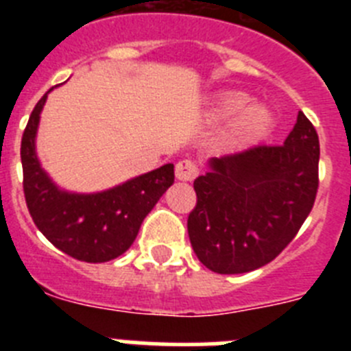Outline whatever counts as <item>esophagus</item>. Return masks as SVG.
I'll list each match as a JSON object with an SVG mask.
<instances>
[{
	"label": "esophagus",
	"instance_id": "esophagus-1",
	"mask_svg": "<svg viewBox=\"0 0 351 351\" xmlns=\"http://www.w3.org/2000/svg\"><path fill=\"white\" fill-rule=\"evenodd\" d=\"M198 176V165L191 160H181L176 165V178L179 181H193Z\"/></svg>",
	"mask_w": 351,
	"mask_h": 351
}]
</instances>
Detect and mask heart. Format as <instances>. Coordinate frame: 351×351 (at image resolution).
Returning a JSON list of instances; mask_svg holds the SVG:
<instances>
[{
  "label": "heart",
  "instance_id": "b5f03b06",
  "mask_svg": "<svg viewBox=\"0 0 351 351\" xmlns=\"http://www.w3.org/2000/svg\"><path fill=\"white\" fill-rule=\"evenodd\" d=\"M247 104V96L241 91H221L214 96L213 112L218 117H228L237 112L228 130L234 144H251L263 138L272 128V116L258 104Z\"/></svg>",
  "mask_w": 351,
  "mask_h": 351
}]
</instances>
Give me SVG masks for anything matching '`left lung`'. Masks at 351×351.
I'll list each match as a JSON object with an SVG mask.
<instances>
[{"label":"left lung","mask_w":351,"mask_h":351,"mask_svg":"<svg viewBox=\"0 0 351 351\" xmlns=\"http://www.w3.org/2000/svg\"><path fill=\"white\" fill-rule=\"evenodd\" d=\"M320 141L299 112L285 144L253 145L210 160L195 179L188 235L198 260L218 274H243L272 262L315 206Z\"/></svg>","instance_id":"1"}]
</instances>
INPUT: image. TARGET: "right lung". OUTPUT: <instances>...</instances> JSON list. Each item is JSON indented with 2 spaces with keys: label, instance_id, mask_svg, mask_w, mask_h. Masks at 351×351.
<instances>
[{
  "label": "right lung",
  "instance_id": "1",
  "mask_svg": "<svg viewBox=\"0 0 351 351\" xmlns=\"http://www.w3.org/2000/svg\"><path fill=\"white\" fill-rule=\"evenodd\" d=\"M47 93L31 112L21 142L23 188L36 228L58 250L80 262L117 258L133 244L144 218L173 182V165L160 167L95 195L61 191L42 170L35 135Z\"/></svg>",
  "mask_w": 351,
  "mask_h": 351
}]
</instances>
